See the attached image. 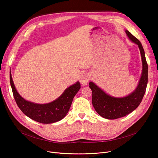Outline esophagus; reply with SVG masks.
<instances>
[{"mask_svg": "<svg viewBox=\"0 0 158 158\" xmlns=\"http://www.w3.org/2000/svg\"><path fill=\"white\" fill-rule=\"evenodd\" d=\"M89 80V74L88 73H84L80 77V83L82 85H86Z\"/></svg>", "mask_w": 158, "mask_h": 158, "instance_id": "34e87169", "label": "esophagus"}]
</instances>
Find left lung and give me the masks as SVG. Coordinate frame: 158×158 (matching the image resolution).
I'll return each mask as SVG.
<instances>
[{
    "label": "left lung",
    "instance_id": "obj_1",
    "mask_svg": "<svg viewBox=\"0 0 158 158\" xmlns=\"http://www.w3.org/2000/svg\"><path fill=\"white\" fill-rule=\"evenodd\" d=\"M125 32L128 39L138 45L141 55L142 74L135 89L125 97L117 98L105 92L93 82L89 83V86L92 91L93 106L100 116L107 119L121 118L135 111L142 102L148 84V66L144 50L139 40L128 30H125Z\"/></svg>",
    "mask_w": 158,
    "mask_h": 158
}]
</instances>
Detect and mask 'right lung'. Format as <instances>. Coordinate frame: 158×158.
I'll use <instances>...</instances> for the list:
<instances>
[{
	"mask_svg": "<svg viewBox=\"0 0 158 158\" xmlns=\"http://www.w3.org/2000/svg\"><path fill=\"white\" fill-rule=\"evenodd\" d=\"M10 81L14 98L18 107L27 117L43 124L53 123L62 120L68 113L74 97L80 89V84L77 81L66 88L54 101L40 104L27 101L19 94L14 84L11 73Z\"/></svg>",
	"mask_w": 158,
	"mask_h": 158,
	"instance_id": "1",
	"label": "right lung"
}]
</instances>
